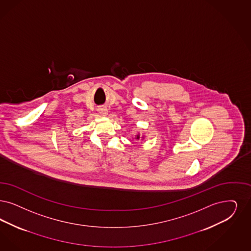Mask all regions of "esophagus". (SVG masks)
I'll use <instances>...</instances> for the list:
<instances>
[{
	"label": "esophagus",
	"instance_id": "obj_1",
	"mask_svg": "<svg viewBox=\"0 0 251 251\" xmlns=\"http://www.w3.org/2000/svg\"><path fill=\"white\" fill-rule=\"evenodd\" d=\"M99 112H100V114H102V115H107L108 110H107V108H105V107H101V108L99 109Z\"/></svg>",
	"mask_w": 251,
	"mask_h": 251
}]
</instances>
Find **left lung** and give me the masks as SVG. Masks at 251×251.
I'll return each instance as SVG.
<instances>
[{
	"label": "left lung",
	"mask_w": 251,
	"mask_h": 251,
	"mask_svg": "<svg viewBox=\"0 0 251 251\" xmlns=\"http://www.w3.org/2000/svg\"><path fill=\"white\" fill-rule=\"evenodd\" d=\"M139 135H138V136H137V139H139Z\"/></svg>",
	"instance_id": "obj_1"
}]
</instances>
